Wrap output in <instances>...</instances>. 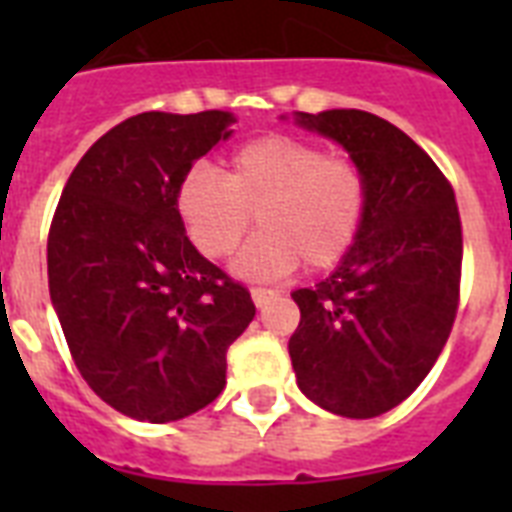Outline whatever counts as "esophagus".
<instances>
[{
	"instance_id": "34e87169",
	"label": "esophagus",
	"mask_w": 512,
	"mask_h": 512,
	"mask_svg": "<svg viewBox=\"0 0 512 512\" xmlns=\"http://www.w3.org/2000/svg\"><path fill=\"white\" fill-rule=\"evenodd\" d=\"M271 300H276V292H273V289L252 287V303H255L257 308H263V305H268Z\"/></svg>"
}]
</instances>
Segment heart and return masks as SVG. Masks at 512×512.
Segmentation results:
<instances>
[{
    "label": "heart",
    "instance_id": "heart-1",
    "mask_svg": "<svg viewBox=\"0 0 512 512\" xmlns=\"http://www.w3.org/2000/svg\"><path fill=\"white\" fill-rule=\"evenodd\" d=\"M366 204L356 164L281 132L236 148L223 177L196 164L175 188L177 217L209 260L231 255L255 220L260 231L233 265L249 279H281L300 263L308 271L340 265L364 228Z\"/></svg>",
    "mask_w": 512,
    "mask_h": 512
}]
</instances>
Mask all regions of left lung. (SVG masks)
Wrapping results in <instances>:
<instances>
[{"mask_svg":"<svg viewBox=\"0 0 512 512\" xmlns=\"http://www.w3.org/2000/svg\"><path fill=\"white\" fill-rule=\"evenodd\" d=\"M340 143L369 188L364 228L316 287L297 289L289 337L297 385L313 404L369 420L417 390L452 332L462 223L436 162L396 124L356 108L297 114Z\"/></svg>","mask_w":512,"mask_h":512,"instance_id":"left-lung-1","label":"left lung"}]
</instances>
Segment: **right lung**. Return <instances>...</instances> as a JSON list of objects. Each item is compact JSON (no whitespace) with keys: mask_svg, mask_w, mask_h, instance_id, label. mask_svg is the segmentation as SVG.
<instances>
[{"mask_svg":"<svg viewBox=\"0 0 512 512\" xmlns=\"http://www.w3.org/2000/svg\"><path fill=\"white\" fill-rule=\"evenodd\" d=\"M228 111H146L76 164L47 239V276L76 369L116 412L172 422L225 388V353L255 319L241 284L193 247L177 180L231 138Z\"/></svg>","mask_w":512,"mask_h":512,"instance_id":"add662e5","label":"right lung"}]
</instances>
